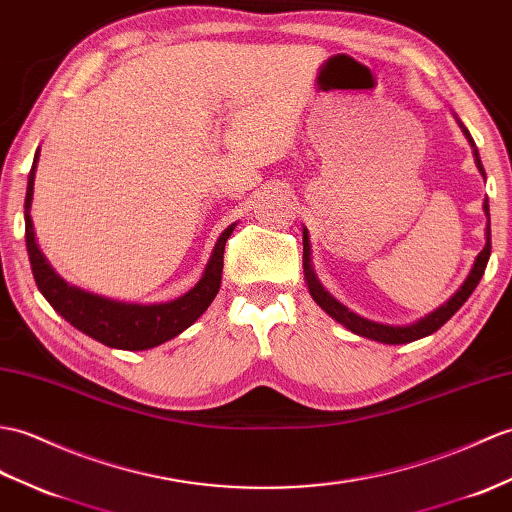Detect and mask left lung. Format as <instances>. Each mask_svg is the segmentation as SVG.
<instances>
[{
    "mask_svg": "<svg viewBox=\"0 0 512 512\" xmlns=\"http://www.w3.org/2000/svg\"><path fill=\"white\" fill-rule=\"evenodd\" d=\"M460 124V122H458ZM462 133L469 139V144L473 148V157H475V165H478L480 174L486 178L484 168H482V161H480V154L475 150L473 139L469 135V130L460 124ZM484 213H486V244L480 251V255L475 257L473 261V268L469 272V277L465 279V283L460 285L458 292L451 296L447 303H443L438 310H434L432 314H427L425 318L417 320V323L406 325V327H392V325H382V323H373V320L362 318L358 314H353L349 307H344L342 303H338L334 296H331L320 281L314 275V268H312V246H310V235H307V229H303V272H305V281H307V288H310L312 299L323 307V310L331 316L336 318L340 325H344L347 329H351L353 334H358L362 338H371L377 342H384V344H406V342H414L419 338H425L434 334V331L441 329L447 320L454 316L465 301L471 296V292L478 288V283L484 275V268L489 264V257H491V218H489V200H484Z\"/></svg>",
    "mask_w": 512,
    "mask_h": 512,
    "instance_id": "8db88e82",
    "label": "left lung"
}]
</instances>
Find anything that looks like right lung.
<instances>
[{"label":"right lung","mask_w":512,"mask_h":512,"mask_svg":"<svg viewBox=\"0 0 512 512\" xmlns=\"http://www.w3.org/2000/svg\"><path fill=\"white\" fill-rule=\"evenodd\" d=\"M39 150L34 154L32 170L28 174V192H26V205H23V216H26V246L28 257L32 266L34 281L37 288L47 299L54 310L61 314L69 325L80 329L82 334L91 336L106 347L124 349V351H144L159 347V344L172 340L174 336L183 334V331L194 325L196 320L207 312L211 301L216 299L222 283V266H224V244L231 237L235 224L224 229L218 237L213 253L207 261L205 272H202L200 281L194 285L187 294L178 296L168 303H152V305H139V303H120L104 299V296L91 294L69 285L54 272V268L47 264V259L39 251L37 240H34L32 218H30V205H32V192H34V170H37Z\"/></svg>","instance_id":"1"}]
</instances>
